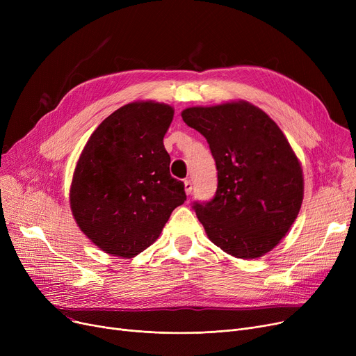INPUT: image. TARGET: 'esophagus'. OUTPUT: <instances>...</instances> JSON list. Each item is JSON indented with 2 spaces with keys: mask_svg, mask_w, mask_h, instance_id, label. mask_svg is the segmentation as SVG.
Here are the masks:
<instances>
[{
  "mask_svg": "<svg viewBox=\"0 0 356 356\" xmlns=\"http://www.w3.org/2000/svg\"><path fill=\"white\" fill-rule=\"evenodd\" d=\"M192 189H193L192 181L191 180H184V192H186V195H191Z\"/></svg>",
  "mask_w": 356,
  "mask_h": 356,
  "instance_id": "esophagus-1",
  "label": "esophagus"
}]
</instances>
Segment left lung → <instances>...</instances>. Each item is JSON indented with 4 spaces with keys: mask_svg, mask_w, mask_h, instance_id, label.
Masks as SVG:
<instances>
[{
    "mask_svg": "<svg viewBox=\"0 0 356 356\" xmlns=\"http://www.w3.org/2000/svg\"><path fill=\"white\" fill-rule=\"evenodd\" d=\"M181 118L208 140L218 189L208 203H195L208 238L242 259L270 252L302 208L300 160L280 127L247 101L191 106Z\"/></svg>",
    "mask_w": 356,
    "mask_h": 356,
    "instance_id": "left-lung-1",
    "label": "left lung"
}]
</instances>
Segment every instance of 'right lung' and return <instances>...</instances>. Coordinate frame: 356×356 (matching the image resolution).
Masks as SVG:
<instances>
[{
    "mask_svg": "<svg viewBox=\"0 0 356 356\" xmlns=\"http://www.w3.org/2000/svg\"><path fill=\"white\" fill-rule=\"evenodd\" d=\"M173 115L167 104L129 102L106 117L82 149L70 184V211L81 231L106 254L133 258L143 252L186 200L163 144Z\"/></svg>",
    "mask_w": 356,
    "mask_h": 356,
    "instance_id": "right-lung-1",
    "label": "right lung"
}]
</instances>
